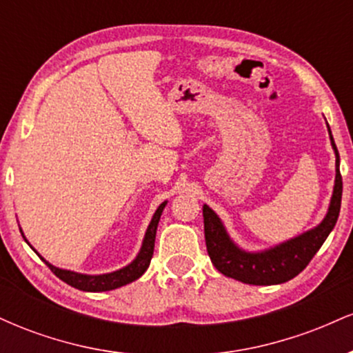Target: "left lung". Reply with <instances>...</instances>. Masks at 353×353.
Returning a JSON list of instances; mask_svg holds the SVG:
<instances>
[{"instance_id": "1", "label": "left lung", "mask_w": 353, "mask_h": 353, "mask_svg": "<svg viewBox=\"0 0 353 353\" xmlns=\"http://www.w3.org/2000/svg\"><path fill=\"white\" fill-rule=\"evenodd\" d=\"M329 134L332 148L335 151V185L327 216L317 228L262 252H245L234 244L217 214L204 204L202 216H204L205 245H208L210 261L219 272L236 281L250 283V285H275V283L290 281L309 265L312 257L317 254L332 229L335 228L340 212V202H342V176L339 169L340 157L330 128Z\"/></svg>"}]
</instances>
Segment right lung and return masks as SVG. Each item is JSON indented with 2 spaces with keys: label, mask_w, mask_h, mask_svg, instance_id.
Masks as SVG:
<instances>
[{
  "label": "right lung",
  "mask_w": 353,
  "mask_h": 353,
  "mask_svg": "<svg viewBox=\"0 0 353 353\" xmlns=\"http://www.w3.org/2000/svg\"><path fill=\"white\" fill-rule=\"evenodd\" d=\"M165 204H168V201H164L163 204L157 208L156 212H154V216L151 219V224H149L148 230H145L143 247H141L137 257L131 262V264L123 267V269L116 270V272L101 274V275H86V274L72 272V270L58 269V267L51 265L50 262L44 261L41 255L36 252L34 249L33 250L39 255V257H41V261L44 262V264L50 267L51 272L54 274L56 277H59L61 281L66 282L68 285L74 287V289L84 290V292H106V290H114V289H117V287L125 285V283L134 282L136 279H139L141 275L148 270L149 264H151L152 254H154V241H156L157 224H159L161 214H163ZM24 241H26V239H24ZM28 244H30V242H28Z\"/></svg>",
  "instance_id": "add662e5"
}]
</instances>
